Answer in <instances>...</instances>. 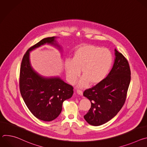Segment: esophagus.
I'll return each mask as SVG.
<instances>
[{
  "label": "esophagus",
  "instance_id": "obj_1",
  "mask_svg": "<svg viewBox=\"0 0 147 147\" xmlns=\"http://www.w3.org/2000/svg\"><path fill=\"white\" fill-rule=\"evenodd\" d=\"M77 92L80 95H82V91L80 90H77Z\"/></svg>",
  "mask_w": 147,
  "mask_h": 147
}]
</instances>
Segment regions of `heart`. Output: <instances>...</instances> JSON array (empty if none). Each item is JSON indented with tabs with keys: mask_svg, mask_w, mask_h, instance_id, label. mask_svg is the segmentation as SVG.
I'll list each match as a JSON object with an SVG mask.
<instances>
[{
	"mask_svg": "<svg viewBox=\"0 0 147 147\" xmlns=\"http://www.w3.org/2000/svg\"><path fill=\"white\" fill-rule=\"evenodd\" d=\"M113 61L112 52L107 48L93 45H84L78 47L73 53L72 60L65 62V70L68 81L74 84L82 75L79 86L86 87L102 81L108 74Z\"/></svg>",
	"mask_w": 147,
	"mask_h": 147,
	"instance_id": "obj_1",
	"label": "heart"
}]
</instances>
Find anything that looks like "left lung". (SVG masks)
I'll use <instances>...</instances> for the list:
<instances>
[{"mask_svg":"<svg viewBox=\"0 0 147 147\" xmlns=\"http://www.w3.org/2000/svg\"><path fill=\"white\" fill-rule=\"evenodd\" d=\"M115 51V63L108 76L83 93L91 103V108L84 117L95 126L114 117L126 99L131 80L130 68L126 58L116 49Z\"/></svg>","mask_w":147,"mask_h":147,"instance_id":"1","label":"left lung"}]
</instances>
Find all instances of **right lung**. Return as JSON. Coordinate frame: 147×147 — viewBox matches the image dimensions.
<instances>
[{
    "label": "right lung",
    "instance_id": "right-lung-1",
    "mask_svg": "<svg viewBox=\"0 0 147 147\" xmlns=\"http://www.w3.org/2000/svg\"><path fill=\"white\" fill-rule=\"evenodd\" d=\"M55 36L40 40L24 54L20 72V91L28 109L36 118L45 121L57 118L61 112L62 103L73 94V87L60 77H44L32 67L30 52L45 44L60 48Z\"/></svg>",
    "mask_w": 147,
    "mask_h": 147
}]
</instances>
